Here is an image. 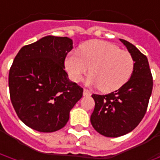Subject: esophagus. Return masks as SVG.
<instances>
[{
	"label": "esophagus",
	"instance_id": "esophagus-1",
	"mask_svg": "<svg viewBox=\"0 0 160 160\" xmlns=\"http://www.w3.org/2000/svg\"><path fill=\"white\" fill-rule=\"evenodd\" d=\"M83 96L84 97H89V96H91V92L88 89L84 88V90H83Z\"/></svg>",
	"mask_w": 160,
	"mask_h": 160
}]
</instances>
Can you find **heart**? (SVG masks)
Wrapping results in <instances>:
<instances>
[{
  "label": "heart",
  "instance_id": "obj_1",
  "mask_svg": "<svg viewBox=\"0 0 160 160\" xmlns=\"http://www.w3.org/2000/svg\"><path fill=\"white\" fill-rule=\"evenodd\" d=\"M65 67L75 82L80 81L89 71L88 83L108 93L129 80L135 70V59L128 51L112 43L93 40L80 45L79 53H70Z\"/></svg>",
  "mask_w": 160,
  "mask_h": 160
}]
</instances>
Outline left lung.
<instances>
[{"mask_svg":"<svg viewBox=\"0 0 160 160\" xmlns=\"http://www.w3.org/2000/svg\"><path fill=\"white\" fill-rule=\"evenodd\" d=\"M135 59L129 80L107 95H92L95 109L90 122L99 134L118 137L134 130L145 115L152 95L153 80L148 59L132 43L120 39Z\"/></svg>","mask_w":160,"mask_h":160,"instance_id":"obj_1","label":"left lung"}]
</instances>
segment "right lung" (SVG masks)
<instances>
[{"instance_id":"1","label":"right lung","mask_w":160,"mask_h":160,"mask_svg":"<svg viewBox=\"0 0 160 160\" xmlns=\"http://www.w3.org/2000/svg\"><path fill=\"white\" fill-rule=\"evenodd\" d=\"M72 49L70 38L48 35L24 46L16 56L8 74L9 95L27 127L50 133L68 122L83 93L64 71V59Z\"/></svg>"}]
</instances>
